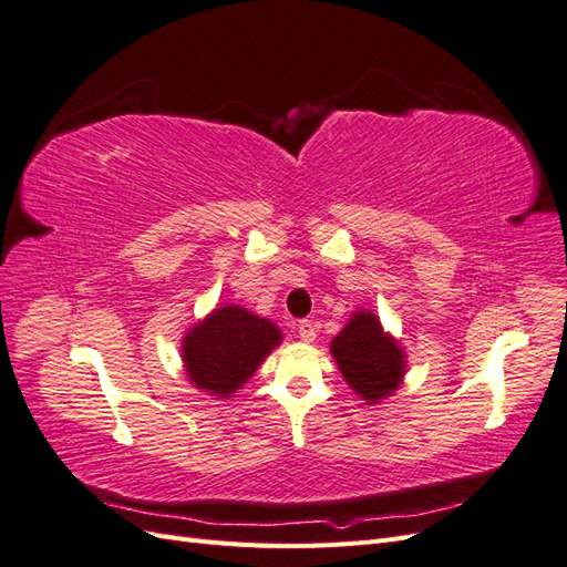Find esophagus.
<instances>
[{"label":"esophagus","mask_w":567,"mask_h":567,"mask_svg":"<svg viewBox=\"0 0 567 567\" xmlns=\"http://www.w3.org/2000/svg\"><path fill=\"white\" fill-rule=\"evenodd\" d=\"M298 336H300V340H305V342H312V340L317 338V326H315V321L302 319V321L298 323Z\"/></svg>","instance_id":"1"}]
</instances>
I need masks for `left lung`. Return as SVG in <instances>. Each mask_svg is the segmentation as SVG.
I'll return each mask as SVG.
<instances>
[{
    "instance_id": "1",
    "label": "left lung",
    "mask_w": 567,
    "mask_h": 567,
    "mask_svg": "<svg viewBox=\"0 0 567 567\" xmlns=\"http://www.w3.org/2000/svg\"><path fill=\"white\" fill-rule=\"evenodd\" d=\"M331 352L350 388L369 404L398 390L404 375L402 350L371 312H357L333 338Z\"/></svg>"
}]
</instances>
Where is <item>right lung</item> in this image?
I'll return each mask as SVG.
<instances>
[{"instance_id":"obj_1","label":"right lung","mask_w":567,"mask_h":567,"mask_svg":"<svg viewBox=\"0 0 567 567\" xmlns=\"http://www.w3.org/2000/svg\"><path fill=\"white\" fill-rule=\"evenodd\" d=\"M279 340L281 331L271 321L229 305L184 338L186 373L198 388L227 398L250 379Z\"/></svg>"}]
</instances>
